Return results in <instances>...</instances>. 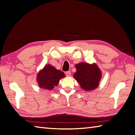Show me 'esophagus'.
<instances>
[{
    "label": "esophagus",
    "instance_id": "34e87169",
    "mask_svg": "<svg viewBox=\"0 0 135 135\" xmlns=\"http://www.w3.org/2000/svg\"><path fill=\"white\" fill-rule=\"evenodd\" d=\"M66 75L67 76H70L71 75V71H68L66 72Z\"/></svg>",
    "mask_w": 135,
    "mask_h": 135
}]
</instances>
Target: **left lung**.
Wrapping results in <instances>:
<instances>
[{
	"instance_id": "obj_1",
	"label": "left lung",
	"mask_w": 135,
	"mask_h": 135,
	"mask_svg": "<svg viewBox=\"0 0 135 135\" xmlns=\"http://www.w3.org/2000/svg\"><path fill=\"white\" fill-rule=\"evenodd\" d=\"M76 72L73 78L82 89L86 91L94 90L99 86L102 73L96 64L80 62L75 65Z\"/></svg>"
}]
</instances>
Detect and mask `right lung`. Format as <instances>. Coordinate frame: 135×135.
I'll list each match as a JSON object with an SVG mask.
<instances>
[{"instance_id": "1", "label": "right lung", "mask_w": 135, "mask_h": 135, "mask_svg": "<svg viewBox=\"0 0 135 135\" xmlns=\"http://www.w3.org/2000/svg\"><path fill=\"white\" fill-rule=\"evenodd\" d=\"M65 77V75L63 71L48 64L38 73L37 82L41 89L51 90L57 86L60 80Z\"/></svg>"}]
</instances>
